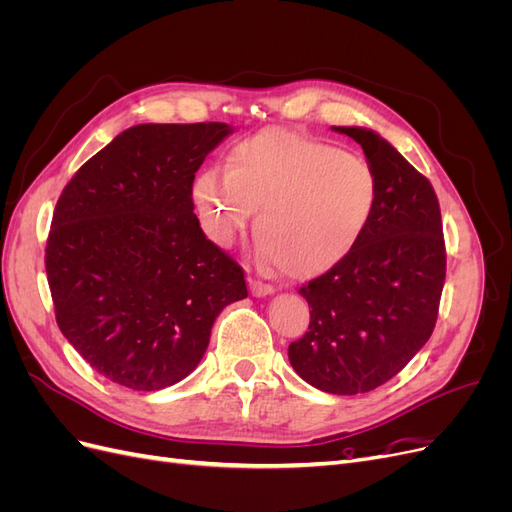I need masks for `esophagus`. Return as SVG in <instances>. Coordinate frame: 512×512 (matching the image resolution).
Here are the masks:
<instances>
[{
  "instance_id": "34e87169",
  "label": "esophagus",
  "mask_w": 512,
  "mask_h": 512,
  "mask_svg": "<svg viewBox=\"0 0 512 512\" xmlns=\"http://www.w3.org/2000/svg\"><path fill=\"white\" fill-rule=\"evenodd\" d=\"M250 292L254 294V297H267V294L275 292V288L271 284L260 282V280H250Z\"/></svg>"
}]
</instances>
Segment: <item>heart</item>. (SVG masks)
<instances>
[{"mask_svg":"<svg viewBox=\"0 0 512 512\" xmlns=\"http://www.w3.org/2000/svg\"><path fill=\"white\" fill-rule=\"evenodd\" d=\"M226 170H203L192 183L205 232L228 247L258 211L260 258L294 277L337 267L374 218L378 183L369 164L297 132L271 128L245 138Z\"/></svg>","mask_w":512,"mask_h":512,"instance_id":"1","label":"heart"}]
</instances>
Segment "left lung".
I'll list each match as a JSON object with an SVG mask.
<instances>
[{"instance_id": "1", "label": "left lung", "mask_w": 512, "mask_h": 512, "mask_svg": "<svg viewBox=\"0 0 512 512\" xmlns=\"http://www.w3.org/2000/svg\"><path fill=\"white\" fill-rule=\"evenodd\" d=\"M333 130L363 147L378 200L352 254L299 288L312 312L288 359L316 389L356 395L389 382L427 344L438 320L446 247L429 179L374 130Z\"/></svg>"}]
</instances>
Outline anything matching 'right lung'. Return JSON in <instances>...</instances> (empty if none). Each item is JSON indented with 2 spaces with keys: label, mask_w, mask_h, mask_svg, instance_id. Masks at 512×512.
<instances>
[{
  "label": "right lung",
  "mask_w": 512,
  "mask_h": 512,
  "mask_svg": "<svg viewBox=\"0 0 512 512\" xmlns=\"http://www.w3.org/2000/svg\"><path fill=\"white\" fill-rule=\"evenodd\" d=\"M226 123H141L87 160L61 192L46 275L61 333L100 376L160 391L190 376L243 269L194 215L192 183Z\"/></svg>",
  "instance_id": "obj_1"
}]
</instances>
